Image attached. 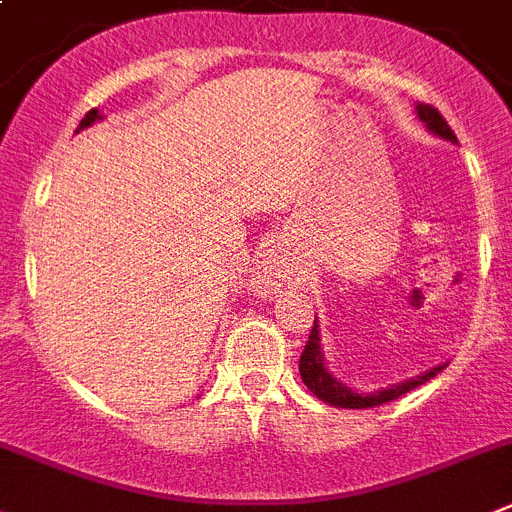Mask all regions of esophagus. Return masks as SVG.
I'll return each mask as SVG.
<instances>
[{"label":"esophagus","instance_id":"34e87169","mask_svg":"<svg viewBox=\"0 0 512 512\" xmlns=\"http://www.w3.org/2000/svg\"><path fill=\"white\" fill-rule=\"evenodd\" d=\"M281 279V261L276 253H266L264 259L259 261V269H256V284L261 289L276 287Z\"/></svg>","mask_w":512,"mask_h":512}]
</instances>
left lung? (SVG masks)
<instances>
[{"label": "left lung", "instance_id": "8db88e82", "mask_svg": "<svg viewBox=\"0 0 512 512\" xmlns=\"http://www.w3.org/2000/svg\"><path fill=\"white\" fill-rule=\"evenodd\" d=\"M416 116H419V121H424V126L434 134V137L457 144L454 131L449 129L444 116L439 114L434 106H429V103H416ZM444 368H447V363L434 365V368L426 370V373L414 375V378H409V381L393 383V386L381 388V391H370V393L353 391V388H348L342 381H337L335 375L327 370L317 317H314V327L312 332H309V340L307 345H304L302 358H299V373H302L304 386H307L314 396L320 398V401L330 403V406H335V409H373V406H381V403L393 401V398L403 396V393L414 391V388L421 386V383L431 381V378H434L437 373H442Z\"/></svg>", "mask_w": 512, "mask_h": 512}]
</instances>
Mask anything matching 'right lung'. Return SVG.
Listing matches in <instances>:
<instances>
[{"label":"right lung","mask_w":512,"mask_h":512,"mask_svg":"<svg viewBox=\"0 0 512 512\" xmlns=\"http://www.w3.org/2000/svg\"><path fill=\"white\" fill-rule=\"evenodd\" d=\"M101 119H103V116L98 114V109H91V111H88V114L81 119V124H78V129H75V134H78V131H81V129H88V126L96 124V121H101Z\"/></svg>","instance_id":"right-lung-1"}]
</instances>
